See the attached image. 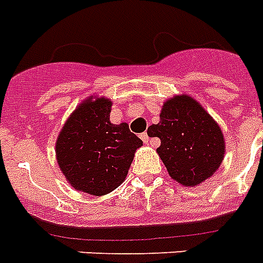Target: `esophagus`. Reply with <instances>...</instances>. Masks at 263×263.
I'll return each instance as SVG.
<instances>
[{
  "label": "esophagus",
  "instance_id": "34e87169",
  "mask_svg": "<svg viewBox=\"0 0 263 263\" xmlns=\"http://www.w3.org/2000/svg\"><path fill=\"white\" fill-rule=\"evenodd\" d=\"M141 139L145 143H149V135H147V132H143V134H141Z\"/></svg>",
  "mask_w": 263,
  "mask_h": 263
}]
</instances>
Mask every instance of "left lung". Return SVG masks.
Instances as JSON below:
<instances>
[{
    "label": "left lung",
    "instance_id": "8db88e82",
    "mask_svg": "<svg viewBox=\"0 0 263 263\" xmlns=\"http://www.w3.org/2000/svg\"><path fill=\"white\" fill-rule=\"evenodd\" d=\"M151 128L153 137L160 138L159 156L171 178L181 185H199L223 161L226 145L220 126L188 95L167 100L160 121Z\"/></svg>",
    "mask_w": 263,
    "mask_h": 263
}]
</instances>
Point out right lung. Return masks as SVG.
I'll return each mask as SVG.
<instances>
[{"label": "right lung", "mask_w": 263, "mask_h": 263, "mask_svg": "<svg viewBox=\"0 0 263 263\" xmlns=\"http://www.w3.org/2000/svg\"><path fill=\"white\" fill-rule=\"evenodd\" d=\"M111 100L90 96L72 112L55 142L57 163L78 191L106 195L125 180L143 142L128 124H111Z\"/></svg>", "instance_id": "obj_1"}]
</instances>
